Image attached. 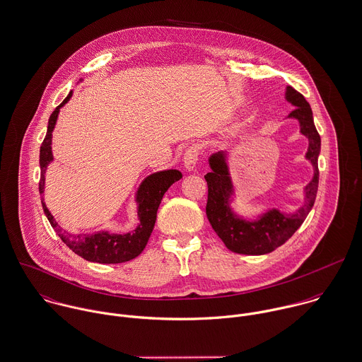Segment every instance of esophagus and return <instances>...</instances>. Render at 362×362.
I'll return each instance as SVG.
<instances>
[{
  "label": "esophagus",
  "mask_w": 362,
  "mask_h": 362,
  "mask_svg": "<svg viewBox=\"0 0 362 362\" xmlns=\"http://www.w3.org/2000/svg\"><path fill=\"white\" fill-rule=\"evenodd\" d=\"M199 158H200V148L197 145H192L185 152V168H186V170H193L197 165Z\"/></svg>",
  "instance_id": "esophagus-1"
}]
</instances>
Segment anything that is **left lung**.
<instances>
[{
    "mask_svg": "<svg viewBox=\"0 0 362 362\" xmlns=\"http://www.w3.org/2000/svg\"><path fill=\"white\" fill-rule=\"evenodd\" d=\"M286 99L295 109L288 115L300 124V133L308 137L309 148L306 159L313 165V179L305 187V206L292 214L279 210H270L256 221H246L230 211L229 197L233 194V186L225 160V153L217 152L210 156V168L204 179L209 186V199L206 213L207 218L222 239L225 246L239 255H266L286 243L295 230L302 225L312 210L319 186L317 156L320 152V136L315 127L312 109L302 93L287 86Z\"/></svg>",
    "mask_w": 362,
    "mask_h": 362,
    "instance_id": "8db88e82",
    "label": "left lung"
}]
</instances>
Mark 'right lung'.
Masks as SVG:
<instances>
[{
  "label": "right lung",
  "instance_id": "obj_1",
  "mask_svg": "<svg viewBox=\"0 0 362 362\" xmlns=\"http://www.w3.org/2000/svg\"><path fill=\"white\" fill-rule=\"evenodd\" d=\"M73 96V92L67 95V98L54 109L49 119L47 133L40 146V182H39V192L43 194L45 192V173L47 165L53 160L52 153V133L54 130L57 116L60 109L70 100ZM182 177V173L176 169L162 170L149 175L144 182L141 183L136 202L139 203V217L140 225L133 230L132 233L124 235H116L109 233L106 230L93 233V235H71L59 226L46 204L43 203L42 197V206L46 217L52 226L56 229L62 240L76 253L82 259L93 263H102V264H117L123 262H129L134 257H137L146 246V242L152 233L155 221H156V211L160 204V200L166 190L179 179Z\"/></svg>",
  "mask_w": 362,
  "mask_h": 362
}]
</instances>
